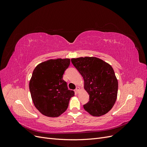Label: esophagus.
<instances>
[{
	"label": "esophagus",
	"instance_id": "obj_1",
	"mask_svg": "<svg viewBox=\"0 0 147 147\" xmlns=\"http://www.w3.org/2000/svg\"><path fill=\"white\" fill-rule=\"evenodd\" d=\"M75 90H76L77 92H78L80 91V87L77 86V87L76 88V89H75Z\"/></svg>",
	"mask_w": 147,
	"mask_h": 147
}]
</instances>
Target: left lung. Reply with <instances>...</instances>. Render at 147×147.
<instances>
[{
  "instance_id": "8db88e82",
  "label": "left lung",
  "mask_w": 147,
  "mask_h": 147,
  "mask_svg": "<svg viewBox=\"0 0 147 147\" xmlns=\"http://www.w3.org/2000/svg\"><path fill=\"white\" fill-rule=\"evenodd\" d=\"M71 61L83 77L84 88L90 95L84 109L94 117L108 113L118 94V83L112 67L96 57L72 58Z\"/></svg>"
}]
</instances>
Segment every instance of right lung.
Wrapping results in <instances>:
<instances>
[{
  "label": "right lung",
  "instance_id": "obj_1",
  "mask_svg": "<svg viewBox=\"0 0 147 147\" xmlns=\"http://www.w3.org/2000/svg\"><path fill=\"white\" fill-rule=\"evenodd\" d=\"M70 63L68 58L50 59L38 64L33 71L29 82L31 97L35 107L45 116H60L74 96L63 78Z\"/></svg>",
  "mask_w": 147,
  "mask_h": 147
}]
</instances>
